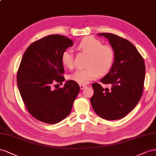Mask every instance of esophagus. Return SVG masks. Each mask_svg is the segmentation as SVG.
Returning a JSON list of instances; mask_svg holds the SVG:
<instances>
[{
    "label": "esophagus",
    "mask_w": 156,
    "mask_h": 156,
    "mask_svg": "<svg viewBox=\"0 0 156 156\" xmlns=\"http://www.w3.org/2000/svg\"><path fill=\"white\" fill-rule=\"evenodd\" d=\"M86 86H86V85H82V84H80V87L81 90H83L84 88L86 87Z\"/></svg>",
    "instance_id": "esophagus-1"
}]
</instances>
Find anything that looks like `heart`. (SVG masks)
<instances>
[{"instance_id": "b5f03b06", "label": "heart", "mask_w": 156, "mask_h": 156, "mask_svg": "<svg viewBox=\"0 0 156 156\" xmlns=\"http://www.w3.org/2000/svg\"><path fill=\"white\" fill-rule=\"evenodd\" d=\"M79 50L88 53L86 65L83 69L76 70L69 76L71 80L82 85H85L99 76L100 73H107L112 67L114 53L112 47L103 45L99 41L90 36L82 38L78 44ZM61 61L69 69L73 66V55L72 51L65 50L61 55Z\"/></svg>"}]
</instances>
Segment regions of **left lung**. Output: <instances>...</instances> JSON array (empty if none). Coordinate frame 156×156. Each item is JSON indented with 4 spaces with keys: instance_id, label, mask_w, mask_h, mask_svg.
<instances>
[{
    "instance_id": "obj_1",
    "label": "left lung",
    "mask_w": 156,
    "mask_h": 156,
    "mask_svg": "<svg viewBox=\"0 0 156 156\" xmlns=\"http://www.w3.org/2000/svg\"><path fill=\"white\" fill-rule=\"evenodd\" d=\"M97 35L108 39L114 51L110 72L101 82L110 89L94 83L91 104L95 113L107 120L122 119L134 109L144 89L146 68L143 57L127 40L112 33Z\"/></svg>"
}]
</instances>
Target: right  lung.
Here are the masks:
<instances>
[{
  "mask_svg": "<svg viewBox=\"0 0 156 156\" xmlns=\"http://www.w3.org/2000/svg\"><path fill=\"white\" fill-rule=\"evenodd\" d=\"M73 45V41L63 35H49L31 44L22 57L17 86L27 110L39 121L57 123L72 110L78 84L68 80L63 87L55 90L53 85L65 81L61 55Z\"/></svg>",
  "mask_w": 156,
  "mask_h": 156,
  "instance_id": "right-lung-1",
  "label": "right lung"
}]
</instances>
